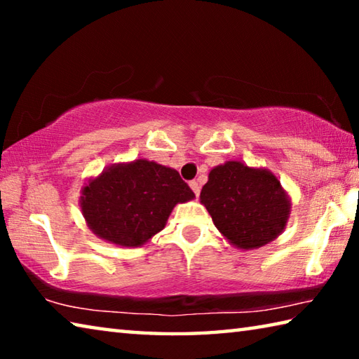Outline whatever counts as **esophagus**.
<instances>
[{"instance_id": "1", "label": "esophagus", "mask_w": 359, "mask_h": 359, "mask_svg": "<svg viewBox=\"0 0 359 359\" xmlns=\"http://www.w3.org/2000/svg\"><path fill=\"white\" fill-rule=\"evenodd\" d=\"M190 188L193 190V193L196 194V196H199V184H198L196 180H191L190 182Z\"/></svg>"}]
</instances>
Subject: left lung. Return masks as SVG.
Returning a JSON list of instances; mask_svg holds the SVG:
<instances>
[{
  "mask_svg": "<svg viewBox=\"0 0 359 359\" xmlns=\"http://www.w3.org/2000/svg\"><path fill=\"white\" fill-rule=\"evenodd\" d=\"M201 204L231 245L253 250L283 233L291 199L269 169L231 160L210 169Z\"/></svg>",
  "mask_w": 359,
  "mask_h": 359,
  "instance_id": "left-lung-1",
  "label": "left lung"
}]
</instances>
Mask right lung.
Masks as SVG:
<instances>
[{
	"mask_svg": "<svg viewBox=\"0 0 359 359\" xmlns=\"http://www.w3.org/2000/svg\"><path fill=\"white\" fill-rule=\"evenodd\" d=\"M81 193L87 226L120 247L144 245L166 226L175 205L194 199L175 169L145 158L107 166Z\"/></svg>",
	"mask_w": 359,
	"mask_h": 359,
	"instance_id": "add662e5",
	"label": "right lung"
}]
</instances>
